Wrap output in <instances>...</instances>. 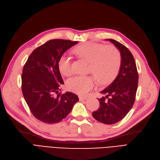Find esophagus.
I'll return each mask as SVG.
<instances>
[{"label": "esophagus", "mask_w": 160, "mask_h": 160, "mask_svg": "<svg viewBox=\"0 0 160 160\" xmlns=\"http://www.w3.org/2000/svg\"><path fill=\"white\" fill-rule=\"evenodd\" d=\"M79 97V100L80 101H83V100H86L87 99L86 97H84V96H82V95H80L78 96Z\"/></svg>", "instance_id": "obj_1"}]
</instances>
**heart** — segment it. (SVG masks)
<instances>
[{"label": "heart", "mask_w": 160, "mask_h": 160, "mask_svg": "<svg viewBox=\"0 0 160 160\" xmlns=\"http://www.w3.org/2000/svg\"><path fill=\"white\" fill-rule=\"evenodd\" d=\"M74 52L89 62L88 72L95 76L101 85L108 84L118 73L122 58L120 51L114 46L89 42L76 48ZM58 68L61 74L71 75L72 73L71 57L66 54L62 55L58 61ZM95 84L96 80L92 75L75 76L67 80L66 87L73 93L85 95Z\"/></svg>", "instance_id": "b5f03b06"}]
</instances>
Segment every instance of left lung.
Instances as JSON below:
<instances>
[{"label": "left lung", "instance_id": "obj_1", "mask_svg": "<svg viewBox=\"0 0 160 160\" xmlns=\"http://www.w3.org/2000/svg\"><path fill=\"white\" fill-rule=\"evenodd\" d=\"M120 51V71L110 86L101 92L106 97L99 99L100 107L92 112L95 120L105 124H114L127 115L135 102L138 74L133 55L119 42L108 39Z\"/></svg>", "mask_w": 160, "mask_h": 160}]
</instances>
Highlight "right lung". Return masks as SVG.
I'll return each mask as SVG.
<instances>
[{
    "label": "right lung",
    "mask_w": 160,
    "mask_h": 160,
    "mask_svg": "<svg viewBox=\"0 0 160 160\" xmlns=\"http://www.w3.org/2000/svg\"><path fill=\"white\" fill-rule=\"evenodd\" d=\"M77 43L70 40H50L34 50L23 66V97L32 115L44 123L61 122L79 101L73 93L60 92L64 82L58 68L60 57Z\"/></svg>",
    "instance_id": "obj_1"
}]
</instances>
